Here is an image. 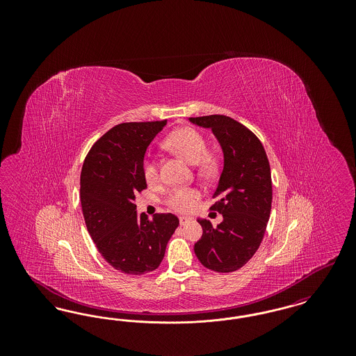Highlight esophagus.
I'll use <instances>...</instances> for the list:
<instances>
[{
	"label": "esophagus",
	"instance_id": "1",
	"mask_svg": "<svg viewBox=\"0 0 356 356\" xmlns=\"http://www.w3.org/2000/svg\"><path fill=\"white\" fill-rule=\"evenodd\" d=\"M191 222V219H188V218H180V225L181 227H186V224H189Z\"/></svg>",
	"mask_w": 356,
	"mask_h": 356
}]
</instances>
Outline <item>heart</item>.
<instances>
[{
  "label": "heart",
  "mask_w": 356,
  "mask_h": 356,
  "mask_svg": "<svg viewBox=\"0 0 356 356\" xmlns=\"http://www.w3.org/2000/svg\"><path fill=\"white\" fill-rule=\"evenodd\" d=\"M164 145L172 152L183 157L186 163L199 167V173L211 176L216 170V161L207 153V143L203 136L192 128H179L173 131L164 141ZM143 173L148 184H156L160 179L156 163L145 160ZM199 192L192 188H175L167 196V204L172 209L186 213L195 208Z\"/></svg>",
  "instance_id": "heart-1"
}]
</instances>
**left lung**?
<instances>
[{"label": "left lung", "instance_id": "1", "mask_svg": "<svg viewBox=\"0 0 356 356\" xmlns=\"http://www.w3.org/2000/svg\"><path fill=\"white\" fill-rule=\"evenodd\" d=\"M209 128L224 154V167L213 193L211 209L222 215L213 227L199 219L203 236L195 244V254L205 268L234 272L241 268L257 251L272 204L271 168L260 140L247 127L224 115L189 118Z\"/></svg>", "mask_w": 356, "mask_h": 356}]
</instances>
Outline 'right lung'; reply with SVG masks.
Instances as JSON below:
<instances>
[{"label": "right lung", "instance_id": "right-lung-1", "mask_svg": "<svg viewBox=\"0 0 356 356\" xmlns=\"http://www.w3.org/2000/svg\"><path fill=\"white\" fill-rule=\"evenodd\" d=\"M167 120L122 122L100 137L85 157L80 197L88 232L99 252L127 275L154 271L179 227L172 213L152 220L136 212V195L147 188L144 154Z\"/></svg>", "mask_w": 356, "mask_h": 356}]
</instances>
